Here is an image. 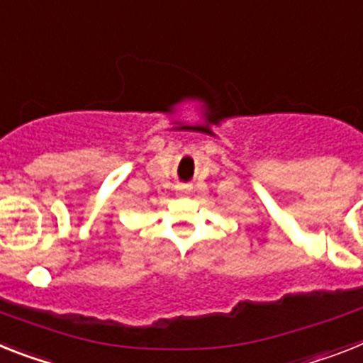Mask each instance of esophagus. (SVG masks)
Returning a JSON list of instances; mask_svg holds the SVG:
<instances>
[{"label":"esophagus","instance_id":"obj_1","mask_svg":"<svg viewBox=\"0 0 363 363\" xmlns=\"http://www.w3.org/2000/svg\"><path fill=\"white\" fill-rule=\"evenodd\" d=\"M190 191H191L190 186H179V188H177V194H179V196H182V197L188 196Z\"/></svg>","mask_w":363,"mask_h":363}]
</instances>
